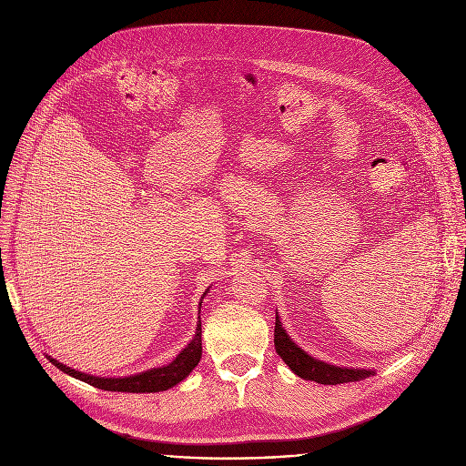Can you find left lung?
<instances>
[{
  "label": "left lung",
  "mask_w": 466,
  "mask_h": 466,
  "mask_svg": "<svg viewBox=\"0 0 466 466\" xmlns=\"http://www.w3.org/2000/svg\"><path fill=\"white\" fill-rule=\"evenodd\" d=\"M274 344H276V351L283 359V362L302 380L317 381L323 385H338V383L360 381V380H366V378L376 374V370H370V369H350V366H336V364L311 357L300 346L295 344V339H290V336L287 334V330L279 319L278 311H276Z\"/></svg>",
  "instance_id": "obj_1"
}]
</instances>
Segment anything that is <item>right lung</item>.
Wrapping results in <instances>:
<instances>
[{
  "mask_svg": "<svg viewBox=\"0 0 466 466\" xmlns=\"http://www.w3.org/2000/svg\"><path fill=\"white\" fill-rule=\"evenodd\" d=\"M209 287L206 289L204 297L208 295ZM202 297V300H204ZM200 300V308H202ZM48 360H51L56 369H60L64 374L81 380L92 387L104 389V390H118V393H158V390H167L169 387L177 385L183 381L192 370L194 366H198L202 359V321H200V309H198V323H196V332L192 339L185 346V350L179 351V355L171 360L166 366H158V369L145 370L139 374L132 376H118V378H100V376H92L86 372H79L76 369H71L67 364H62L60 360L53 359L51 355H46Z\"/></svg>",
  "mask_w": 466,
  "mask_h": 466,
  "instance_id": "1",
  "label": "right lung"
}]
</instances>
